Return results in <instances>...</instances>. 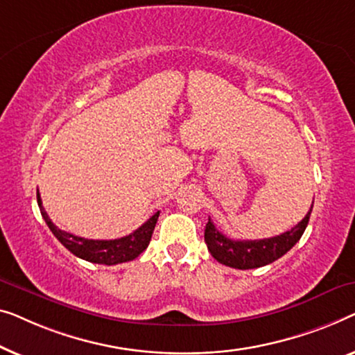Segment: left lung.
I'll use <instances>...</instances> for the list:
<instances>
[{
	"label": "left lung",
	"instance_id": "1",
	"mask_svg": "<svg viewBox=\"0 0 355 355\" xmlns=\"http://www.w3.org/2000/svg\"><path fill=\"white\" fill-rule=\"evenodd\" d=\"M312 207L313 204L311 206V211L307 212V216L289 232H284L273 238L254 239V241H249V239H243L241 241V239L227 238L225 234L218 232L216 225L211 222V218H209L206 230H204V241H206L212 257L217 262L223 263V266L239 268V270L263 267L284 256L301 239L302 233L306 232L309 218H311Z\"/></svg>",
	"mask_w": 355,
	"mask_h": 355
}]
</instances>
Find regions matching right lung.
<instances>
[{
  "mask_svg": "<svg viewBox=\"0 0 355 355\" xmlns=\"http://www.w3.org/2000/svg\"><path fill=\"white\" fill-rule=\"evenodd\" d=\"M37 201L42 217L46 222V225L51 230L54 236H56L61 244L66 249H69L73 256H77L83 261L93 262V263H103V266H116V263L130 262L137 259L144 249L148 248L149 241H151L154 227H156L159 211L154 214L151 218H148L141 227L135 230L133 233L127 234L123 238L117 239H87L82 236H76V234L62 232L59 230L51 218L48 217L46 211L42 206V198L40 193H37Z\"/></svg>",
  "mask_w": 355,
  "mask_h": 355,
  "instance_id": "1",
  "label": "right lung"
}]
</instances>
